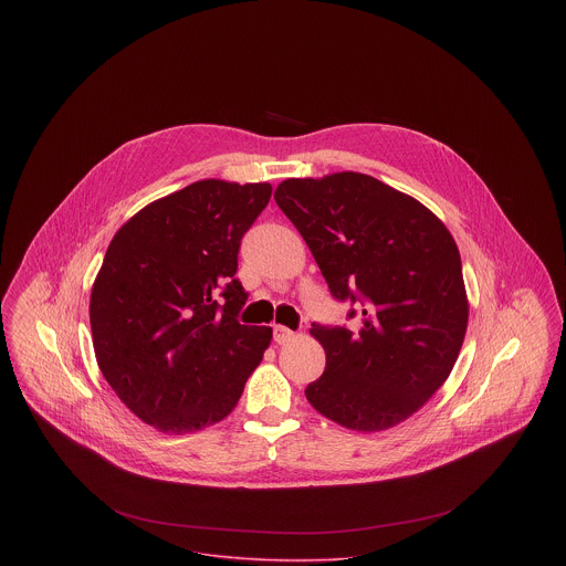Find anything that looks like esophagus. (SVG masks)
<instances>
[{
	"label": "esophagus",
	"mask_w": 566,
	"mask_h": 566,
	"mask_svg": "<svg viewBox=\"0 0 566 566\" xmlns=\"http://www.w3.org/2000/svg\"><path fill=\"white\" fill-rule=\"evenodd\" d=\"M294 331H290L287 326H283V324H276L274 326V342L276 344H287V342H292L294 339Z\"/></svg>",
	"instance_id": "1"
}]
</instances>
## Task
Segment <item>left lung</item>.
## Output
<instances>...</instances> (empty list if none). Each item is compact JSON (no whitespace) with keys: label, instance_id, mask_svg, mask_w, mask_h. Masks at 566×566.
Listing matches in <instances>:
<instances>
[{"label":"left lung","instance_id":"obj_1","mask_svg":"<svg viewBox=\"0 0 566 566\" xmlns=\"http://www.w3.org/2000/svg\"><path fill=\"white\" fill-rule=\"evenodd\" d=\"M274 200L331 296L353 305L346 318H359L312 324L326 368L307 401L357 431L403 422L447 381L464 342L469 301L451 233L411 196L357 171L287 178Z\"/></svg>","mask_w":566,"mask_h":566}]
</instances>
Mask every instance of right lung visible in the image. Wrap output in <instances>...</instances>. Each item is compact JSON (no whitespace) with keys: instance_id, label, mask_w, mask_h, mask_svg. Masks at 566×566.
<instances>
[{"instance_id":"1","label":"right lung","mask_w":566,"mask_h":566,"mask_svg":"<svg viewBox=\"0 0 566 566\" xmlns=\"http://www.w3.org/2000/svg\"><path fill=\"white\" fill-rule=\"evenodd\" d=\"M268 182L198 180L148 205L113 238L91 290L97 366L144 422L187 433L233 411L270 346V326L240 324L235 276Z\"/></svg>"}]
</instances>
